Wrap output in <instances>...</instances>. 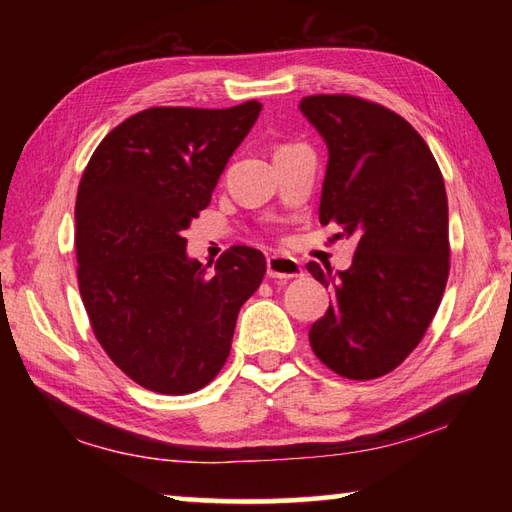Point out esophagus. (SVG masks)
Masks as SVG:
<instances>
[{"mask_svg": "<svg viewBox=\"0 0 512 512\" xmlns=\"http://www.w3.org/2000/svg\"><path fill=\"white\" fill-rule=\"evenodd\" d=\"M266 273L273 279H292L301 277L303 268L295 257H284V255H270L266 262Z\"/></svg>", "mask_w": 512, "mask_h": 512, "instance_id": "1", "label": "esophagus"}]
</instances>
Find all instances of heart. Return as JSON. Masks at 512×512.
I'll return each mask as SVG.
<instances>
[{"instance_id": "1", "label": "heart", "mask_w": 512, "mask_h": 512, "mask_svg": "<svg viewBox=\"0 0 512 512\" xmlns=\"http://www.w3.org/2000/svg\"><path fill=\"white\" fill-rule=\"evenodd\" d=\"M281 147H284V145H281Z\"/></svg>"}]
</instances>
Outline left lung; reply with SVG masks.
<instances>
[{
    "label": "left lung",
    "mask_w": 512,
    "mask_h": 512,
    "mask_svg": "<svg viewBox=\"0 0 512 512\" xmlns=\"http://www.w3.org/2000/svg\"><path fill=\"white\" fill-rule=\"evenodd\" d=\"M301 112L330 149L319 222L356 237L339 275L306 268L334 288L310 328L312 352L334 374L372 380L416 350L449 279V206L429 145L400 114L350 94H312Z\"/></svg>",
    "instance_id": "1"
}]
</instances>
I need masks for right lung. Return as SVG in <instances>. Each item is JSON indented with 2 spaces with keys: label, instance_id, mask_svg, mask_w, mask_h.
Masks as SVG:
<instances>
[{
  "label": "right lung",
  "instance_id": "1",
  "mask_svg": "<svg viewBox=\"0 0 512 512\" xmlns=\"http://www.w3.org/2000/svg\"><path fill=\"white\" fill-rule=\"evenodd\" d=\"M262 103L226 110L149 107L107 134L76 193V279L92 332L149 391L193 394L220 374L237 312L266 259L231 246L215 270L187 257V231L211 202Z\"/></svg>",
  "mask_w": 512,
  "mask_h": 512
}]
</instances>
